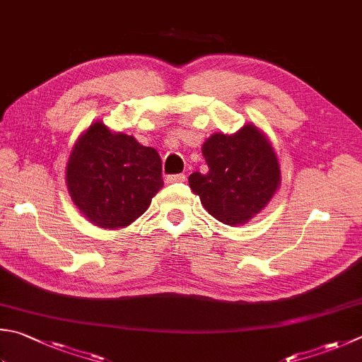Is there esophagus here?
<instances>
[{
    "instance_id": "34e87169",
    "label": "esophagus",
    "mask_w": 362,
    "mask_h": 362,
    "mask_svg": "<svg viewBox=\"0 0 362 362\" xmlns=\"http://www.w3.org/2000/svg\"><path fill=\"white\" fill-rule=\"evenodd\" d=\"M182 181H186V175L184 173H178V175H170V176H167V182H182Z\"/></svg>"
}]
</instances>
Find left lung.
Returning <instances> with one entry per match:
<instances>
[{
	"instance_id": "1",
	"label": "left lung",
	"mask_w": 362,
	"mask_h": 362,
	"mask_svg": "<svg viewBox=\"0 0 362 362\" xmlns=\"http://www.w3.org/2000/svg\"><path fill=\"white\" fill-rule=\"evenodd\" d=\"M208 172L189 176V186L208 213L227 225H241L269 203L281 184L277 156L266 135L254 124L203 143Z\"/></svg>"
}]
</instances>
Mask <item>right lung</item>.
I'll use <instances>...</instances> for the list:
<instances>
[{
    "label": "right lung",
    "instance_id": "1",
    "mask_svg": "<svg viewBox=\"0 0 362 362\" xmlns=\"http://www.w3.org/2000/svg\"><path fill=\"white\" fill-rule=\"evenodd\" d=\"M66 182L74 204L91 223L127 227L162 189V160L154 148L96 121L75 141Z\"/></svg>",
    "mask_w": 362,
    "mask_h": 362
}]
</instances>
